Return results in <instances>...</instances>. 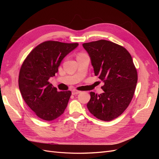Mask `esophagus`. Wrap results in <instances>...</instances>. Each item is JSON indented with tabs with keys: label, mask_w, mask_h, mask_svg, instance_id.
Instances as JSON below:
<instances>
[{
	"label": "esophagus",
	"mask_w": 159,
	"mask_h": 159,
	"mask_svg": "<svg viewBox=\"0 0 159 159\" xmlns=\"http://www.w3.org/2000/svg\"><path fill=\"white\" fill-rule=\"evenodd\" d=\"M81 92V91L77 90V89H73V90H72V94H73V95H76V94H78V93H80Z\"/></svg>",
	"instance_id": "obj_1"
}]
</instances>
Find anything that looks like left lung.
Segmentation results:
<instances>
[{
  "mask_svg": "<svg viewBox=\"0 0 159 159\" xmlns=\"http://www.w3.org/2000/svg\"><path fill=\"white\" fill-rule=\"evenodd\" d=\"M94 73L103 81L104 92H90L89 112L102 121L121 115L131 103L137 83V71L130 53L122 46L105 40L84 43Z\"/></svg>",
  "mask_w": 159,
  "mask_h": 159,
  "instance_id": "1",
  "label": "left lung"
}]
</instances>
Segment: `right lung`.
<instances>
[{
    "mask_svg": "<svg viewBox=\"0 0 159 159\" xmlns=\"http://www.w3.org/2000/svg\"><path fill=\"white\" fill-rule=\"evenodd\" d=\"M78 43L45 41L35 47L24 60L19 72L21 95L35 115L44 121H52L64 113L71 91H57L48 80L55 75L64 57Z\"/></svg>",
    "mask_w": 159,
    "mask_h": 159,
    "instance_id": "right-lung-1",
    "label": "right lung"
}]
</instances>
